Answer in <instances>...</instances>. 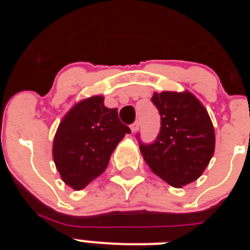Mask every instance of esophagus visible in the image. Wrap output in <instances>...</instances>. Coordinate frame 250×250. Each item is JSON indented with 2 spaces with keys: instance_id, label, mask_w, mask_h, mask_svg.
<instances>
[{
  "instance_id": "34e87169",
  "label": "esophagus",
  "mask_w": 250,
  "mask_h": 250,
  "mask_svg": "<svg viewBox=\"0 0 250 250\" xmlns=\"http://www.w3.org/2000/svg\"><path fill=\"white\" fill-rule=\"evenodd\" d=\"M139 126H140V123H139V121L136 120L135 123L131 124V125H130V129H131L132 132H136V131H138V130H139Z\"/></svg>"
}]
</instances>
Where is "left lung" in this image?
Segmentation results:
<instances>
[{
  "label": "left lung",
  "mask_w": 250,
  "mask_h": 250,
  "mask_svg": "<svg viewBox=\"0 0 250 250\" xmlns=\"http://www.w3.org/2000/svg\"><path fill=\"white\" fill-rule=\"evenodd\" d=\"M151 101L160 114V132L151 144H144L138 134L140 151L152 173L171 187H184L202 175L213 156V124L189 91L155 92Z\"/></svg>",
  "instance_id": "1"
}]
</instances>
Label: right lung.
I'll return each mask as SVG.
<instances>
[{
	"mask_svg": "<svg viewBox=\"0 0 250 250\" xmlns=\"http://www.w3.org/2000/svg\"><path fill=\"white\" fill-rule=\"evenodd\" d=\"M118 109L104 105L103 96L77 103L60 123L52 155L63 182L81 190L105 171L115 147L130 134Z\"/></svg>",
	"mask_w": 250,
	"mask_h": 250,
	"instance_id": "add662e5",
	"label": "right lung"
}]
</instances>
